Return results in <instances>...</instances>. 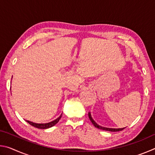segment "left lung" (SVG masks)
Here are the masks:
<instances>
[{
	"label": "left lung",
	"mask_w": 155,
	"mask_h": 155,
	"mask_svg": "<svg viewBox=\"0 0 155 155\" xmlns=\"http://www.w3.org/2000/svg\"><path fill=\"white\" fill-rule=\"evenodd\" d=\"M88 116H89V118H90V121L94 124V127H95L96 128H99V129H101V130H107V131H111V132H117V131L122 130L123 129H124V128H107V127H101V126H100L99 124H97V123L95 121H94V119L92 118V117H91V113L90 112L88 113Z\"/></svg>",
	"instance_id": "8db88e82"
}]
</instances>
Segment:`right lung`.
<instances>
[{"instance_id":"add662e5","label":"right lung","mask_w":155,"mask_h":155,"mask_svg":"<svg viewBox=\"0 0 155 155\" xmlns=\"http://www.w3.org/2000/svg\"><path fill=\"white\" fill-rule=\"evenodd\" d=\"M62 116V114L60 115V116L59 117H57L56 120H53V121L50 122L48 123H44V124H38V123H35L31 121H29V120H26V122H27L28 124H31V126H33L34 127H36L38 128H40V129H46V128H49L55 125L56 124L58 123V122L59 121V120L61 119V117Z\"/></svg>"}]
</instances>
